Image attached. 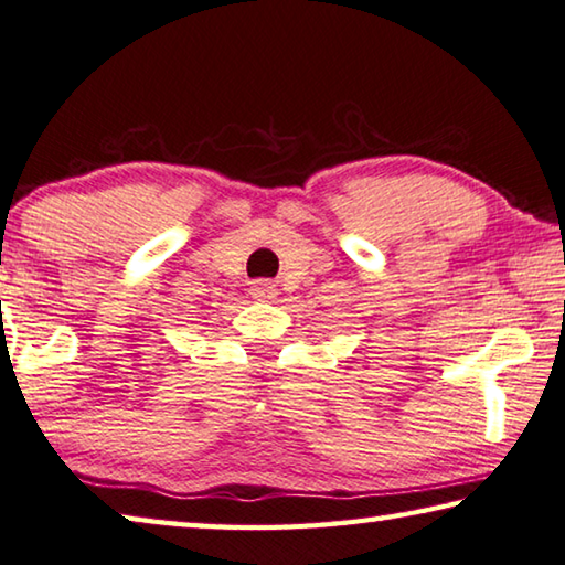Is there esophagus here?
I'll use <instances>...</instances> for the list:
<instances>
[{"mask_svg":"<svg viewBox=\"0 0 565 565\" xmlns=\"http://www.w3.org/2000/svg\"><path fill=\"white\" fill-rule=\"evenodd\" d=\"M250 295H253L255 300H260V302H270V300H275L277 288H275L273 282H267V280H257V282L250 285Z\"/></svg>","mask_w":565,"mask_h":565,"instance_id":"34e87169","label":"esophagus"}]
</instances>
